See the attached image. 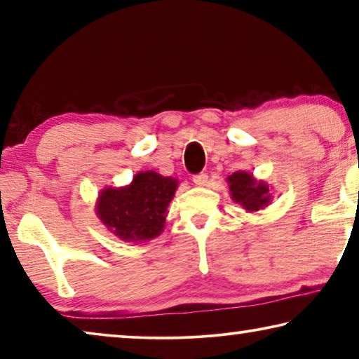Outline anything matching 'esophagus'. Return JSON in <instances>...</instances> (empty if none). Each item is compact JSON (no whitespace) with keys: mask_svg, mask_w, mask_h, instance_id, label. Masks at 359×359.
Segmentation results:
<instances>
[{"mask_svg":"<svg viewBox=\"0 0 359 359\" xmlns=\"http://www.w3.org/2000/svg\"><path fill=\"white\" fill-rule=\"evenodd\" d=\"M208 179H209L208 172H199V174H194L193 175V182L196 185H199V187H204L205 184H208Z\"/></svg>","mask_w":359,"mask_h":359,"instance_id":"34e87169","label":"esophagus"}]
</instances>
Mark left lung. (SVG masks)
I'll use <instances>...</instances> for the list:
<instances>
[{"instance_id":"left-lung-1","label":"left lung","mask_w":359,"mask_h":359,"mask_svg":"<svg viewBox=\"0 0 359 359\" xmlns=\"http://www.w3.org/2000/svg\"><path fill=\"white\" fill-rule=\"evenodd\" d=\"M231 196L236 203L244 205L245 210H259L269 204V187L264 182H257L250 174L238 171L228 177Z\"/></svg>"}]
</instances>
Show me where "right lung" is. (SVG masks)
I'll list each match as a JSON object with an SVG mask.
<instances>
[{"label":"right lung","instance_id":"add662e5","mask_svg":"<svg viewBox=\"0 0 359 359\" xmlns=\"http://www.w3.org/2000/svg\"><path fill=\"white\" fill-rule=\"evenodd\" d=\"M177 180L154 171L139 172L125 188H106L98 199L100 220L123 241H149L160 236Z\"/></svg>","mask_w":359,"mask_h":359}]
</instances>
